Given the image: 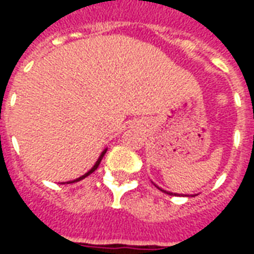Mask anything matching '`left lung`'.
Segmentation results:
<instances>
[{
  "label": "left lung",
  "mask_w": 254,
  "mask_h": 254,
  "mask_svg": "<svg viewBox=\"0 0 254 254\" xmlns=\"http://www.w3.org/2000/svg\"><path fill=\"white\" fill-rule=\"evenodd\" d=\"M158 188H159V187H158ZM159 189H160V188H159ZM160 190H163V189H160ZM163 191H165V193H167V194H173V193H170V191H166V190H163ZM174 194H177V193H174Z\"/></svg>",
  "instance_id": "left-lung-1"
}]
</instances>
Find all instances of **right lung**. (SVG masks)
I'll list each match as a JSON object with an SVG mask.
<instances>
[{
	"label": "right lung",
	"mask_w": 254,
	"mask_h": 254,
	"mask_svg": "<svg viewBox=\"0 0 254 254\" xmlns=\"http://www.w3.org/2000/svg\"><path fill=\"white\" fill-rule=\"evenodd\" d=\"M106 151H107V149H105V151H103V152H102V154H100L99 159L96 160V163H95V165H94V167H92V169H91V170H89L88 173H85V174H84V176L78 177V178H76V180H73V181L66 182V184H73V182H78V181H81V180H84V178H85V177H88L89 174H92V173H94V171L96 170V169H98V166H99V163H100V162H102V158H103V156H105Z\"/></svg>",
	"instance_id": "right-lung-1"
}]
</instances>
